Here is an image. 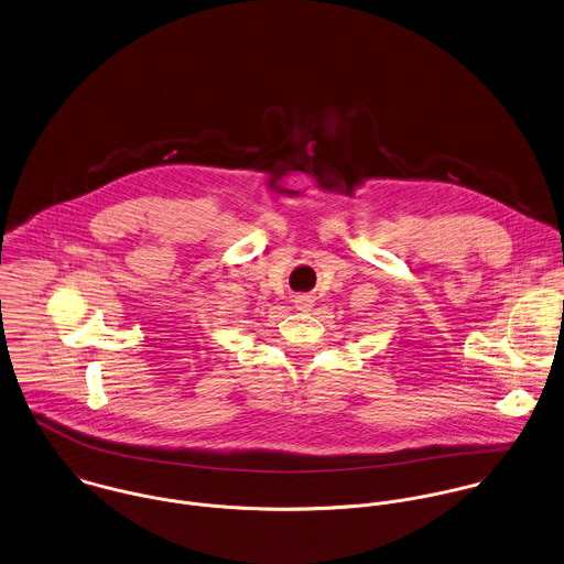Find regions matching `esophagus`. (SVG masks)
Masks as SVG:
<instances>
[{
	"instance_id": "34e87169",
	"label": "esophagus",
	"mask_w": 564,
	"mask_h": 564,
	"mask_svg": "<svg viewBox=\"0 0 564 564\" xmlns=\"http://www.w3.org/2000/svg\"><path fill=\"white\" fill-rule=\"evenodd\" d=\"M294 305H296V310H301V312H310V310L314 307V296H310V294H299V296H294Z\"/></svg>"
}]
</instances>
